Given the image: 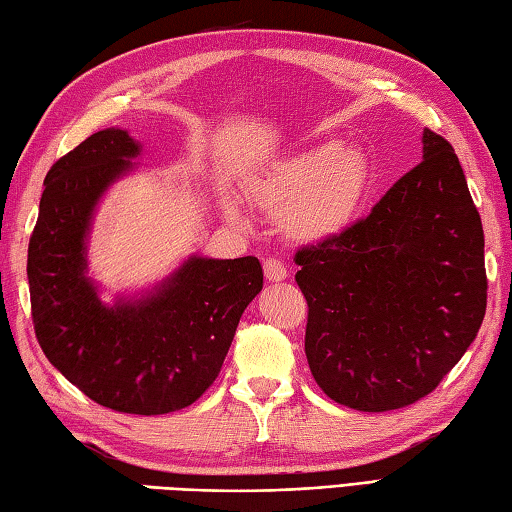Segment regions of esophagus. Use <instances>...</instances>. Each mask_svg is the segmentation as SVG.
<instances>
[{"label":"esophagus","mask_w":512,"mask_h":512,"mask_svg":"<svg viewBox=\"0 0 512 512\" xmlns=\"http://www.w3.org/2000/svg\"><path fill=\"white\" fill-rule=\"evenodd\" d=\"M264 275L268 281H284L288 277V270L277 257H266L264 259Z\"/></svg>","instance_id":"1"}]
</instances>
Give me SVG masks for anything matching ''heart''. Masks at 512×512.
Listing matches in <instances>:
<instances>
[{
  "instance_id": "b5f03b06",
  "label": "heart",
  "mask_w": 512,
  "mask_h": 512,
  "mask_svg": "<svg viewBox=\"0 0 512 512\" xmlns=\"http://www.w3.org/2000/svg\"><path fill=\"white\" fill-rule=\"evenodd\" d=\"M374 165L356 145L319 143L275 160L246 182V198L277 213V228L290 242L323 244L341 237L361 215L372 191ZM228 220L239 211L231 198L222 202Z\"/></svg>"
}]
</instances>
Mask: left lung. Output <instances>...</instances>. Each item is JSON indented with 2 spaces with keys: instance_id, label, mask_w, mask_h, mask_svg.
Instances as JSON below:
<instances>
[{
  "instance_id": "left-lung-1",
  "label": "left lung",
  "mask_w": 512,
  "mask_h": 512,
  "mask_svg": "<svg viewBox=\"0 0 512 512\" xmlns=\"http://www.w3.org/2000/svg\"><path fill=\"white\" fill-rule=\"evenodd\" d=\"M306 356L339 405L389 411L431 394L486 312L484 231L449 140L422 134V162L341 237L297 250Z\"/></svg>"
}]
</instances>
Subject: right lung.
I'll use <instances>...</instances> for the list:
<instances>
[{
	"mask_svg": "<svg viewBox=\"0 0 512 512\" xmlns=\"http://www.w3.org/2000/svg\"><path fill=\"white\" fill-rule=\"evenodd\" d=\"M138 154L125 129L110 127L54 162L28 246V284L48 361L99 405L158 416L189 407L213 385L264 273L250 255H193L151 295L101 303L85 275L92 215Z\"/></svg>",
	"mask_w": 512,
	"mask_h": 512,
	"instance_id": "add662e5",
	"label": "right lung"
}]
</instances>
